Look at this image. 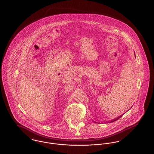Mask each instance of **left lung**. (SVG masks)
Here are the masks:
<instances>
[{
    "label": "left lung",
    "instance_id": "8db88e82",
    "mask_svg": "<svg viewBox=\"0 0 154 154\" xmlns=\"http://www.w3.org/2000/svg\"><path fill=\"white\" fill-rule=\"evenodd\" d=\"M122 116H119V117H117V118H116V119H113L112 120H111V121H110V123H112V122H114L116 121L117 120H118V119H119L120 117H122Z\"/></svg>",
    "mask_w": 154,
    "mask_h": 154
}]
</instances>
